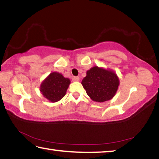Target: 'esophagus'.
<instances>
[{
    "label": "esophagus",
    "instance_id": "1",
    "mask_svg": "<svg viewBox=\"0 0 159 159\" xmlns=\"http://www.w3.org/2000/svg\"><path fill=\"white\" fill-rule=\"evenodd\" d=\"M79 80H80L79 77H78V76H74V77L72 78V80H73V81H74V82L79 81Z\"/></svg>",
    "mask_w": 159,
    "mask_h": 159
}]
</instances>
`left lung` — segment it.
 I'll use <instances>...</instances> for the list:
<instances>
[{
	"instance_id": "obj_1",
	"label": "left lung",
	"mask_w": 159,
	"mask_h": 159,
	"mask_svg": "<svg viewBox=\"0 0 159 159\" xmlns=\"http://www.w3.org/2000/svg\"><path fill=\"white\" fill-rule=\"evenodd\" d=\"M81 84L92 100L104 102L115 96L119 85V79L111 69L93 66L86 72Z\"/></svg>"
}]
</instances>
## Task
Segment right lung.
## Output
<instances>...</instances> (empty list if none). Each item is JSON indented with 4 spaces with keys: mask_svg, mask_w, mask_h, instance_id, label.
<instances>
[{
    "mask_svg": "<svg viewBox=\"0 0 159 159\" xmlns=\"http://www.w3.org/2000/svg\"><path fill=\"white\" fill-rule=\"evenodd\" d=\"M71 83L68 78L57 71L50 73L43 80L40 85V91L45 98L51 102L60 101L66 95Z\"/></svg>",
    "mask_w": 159,
    "mask_h": 159,
    "instance_id": "right-lung-1",
    "label": "right lung"
}]
</instances>
